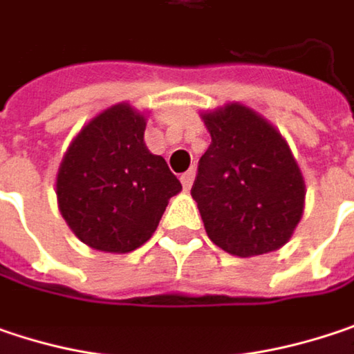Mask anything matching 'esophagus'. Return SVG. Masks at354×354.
<instances>
[{
  "mask_svg": "<svg viewBox=\"0 0 354 354\" xmlns=\"http://www.w3.org/2000/svg\"><path fill=\"white\" fill-rule=\"evenodd\" d=\"M193 179H195V171H187L181 175V183H183V189L189 191L191 185H193Z\"/></svg>",
  "mask_w": 354,
  "mask_h": 354,
  "instance_id": "1",
  "label": "esophagus"
}]
</instances>
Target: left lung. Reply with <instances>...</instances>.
<instances>
[{
  "label": "left lung",
  "mask_w": 354,
  "mask_h": 354,
  "mask_svg": "<svg viewBox=\"0 0 354 354\" xmlns=\"http://www.w3.org/2000/svg\"><path fill=\"white\" fill-rule=\"evenodd\" d=\"M212 145L191 197L209 240L238 258L280 250L304 214L306 183L280 131L254 109L227 102L201 113Z\"/></svg>",
  "instance_id": "8db88e82"
}]
</instances>
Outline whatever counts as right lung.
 Wrapping results in <instances>:
<instances>
[{
  "label": "right lung",
  "mask_w": 354,
  "mask_h": 354,
  "mask_svg": "<svg viewBox=\"0 0 354 354\" xmlns=\"http://www.w3.org/2000/svg\"><path fill=\"white\" fill-rule=\"evenodd\" d=\"M147 113L118 102L80 129L56 175V197L82 243L129 254L155 234L165 207L181 191L161 155L145 145Z\"/></svg>",
  "instance_id": "obj_1"
}]
</instances>
